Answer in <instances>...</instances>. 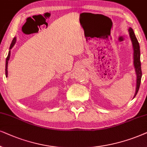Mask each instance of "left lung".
<instances>
[{"mask_svg": "<svg viewBox=\"0 0 147 147\" xmlns=\"http://www.w3.org/2000/svg\"><path fill=\"white\" fill-rule=\"evenodd\" d=\"M129 34L132 40L133 48H134V64L136 70V75H137V81H136V89L134 97L137 94L138 89H139L140 82H141L142 77V70H141V64H140V46L138 42L136 39L135 34L132 28L129 29Z\"/></svg>", "mask_w": 147, "mask_h": 147, "instance_id": "obj_1", "label": "left lung"}]
</instances>
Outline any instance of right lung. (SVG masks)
I'll return each instance as SVG.
<instances>
[{
	"label": "right lung",
	"instance_id": "obj_1",
	"mask_svg": "<svg viewBox=\"0 0 147 147\" xmlns=\"http://www.w3.org/2000/svg\"><path fill=\"white\" fill-rule=\"evenodd\" d=\"M15 42H16V38H14V39H13V41H12V43H11V46H10V50H11V48H13V46H14L15 45ZM10 55H11V51H9V54H8V56H7V59H6V66H5V72H6V73H5V75H6V77H7V73H8V71H7V66H8V60H9V58H10Z\"/></svg>",
	"mask_w": 147,
	"mask_h": 147
}]
</instances>
